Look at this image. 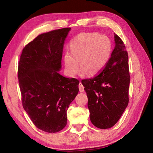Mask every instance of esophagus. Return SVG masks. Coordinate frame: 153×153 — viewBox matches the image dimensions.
I'll use <instances>...</instances> for the list:
<instances>
[{
  "label": "esophagus",
  "mask_w": 153,
  "mask_h": 153,
  "mask_svg": "<svg viewBox=\"0 0 153 153\" xmlns=\"http://www.w3.org/2000/svg\"><path fill=\"white\" fill-rule=\"evenodd\" d=\"M79 92H84V86H83V84H82L81 82H80L79 84Z\"/></svg>",
  "instance_id": "1"
}]
</instances>
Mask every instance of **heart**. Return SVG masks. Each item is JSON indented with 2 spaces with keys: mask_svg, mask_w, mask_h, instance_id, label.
<instances>
[{
  "mask_svg": "<svg viewBox=\"0 0 153 153\" xmlns=\"http://www.w3.org/2000/svg\"><path fill=\"white\" fill-rule=\"evenodd\" d=\"M71 53L64 55L65 67L69 76H74L79 69L89 76L102 70L110 58L112 44L109 38L97 33L83 32L77 35L70 42ZM80 64H79V61Z\"/></svg>",
  "mask_w": 153,
  "mask_h": 153,
  "instance_id": "obj_1",
  "label": "heart"
}]
</instances>
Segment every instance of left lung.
I'll return each mask as SVG.
<instances>
[{
    "label": "left lung",
    "instance_id": "left-lung-1",
    "mask_svg": "<svg viewBox=\"0 0 153 153\" xmlns=\"http://www.w3.org/2000/svg\"><path fill=\"white\" fill-rule=\"evenodd\" d=\"M114 36L115 47L105 67L95 77L82 80L90 121L100 129L115 125L129 102L128 54L122 40L115 33Z\"/></svg>",
    "mask_w": 153,
    "mask_h": 153
}]
</instances>
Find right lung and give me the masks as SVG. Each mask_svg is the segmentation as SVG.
<instances>
[{
  "instance_id": "obj_1",
  "label": "right lung",
  "mask_w": 153,
  "mask_h": 153,
  "mask_svg": "<svg viewBox=\"0 0 153 153\" xmlns=\"http://www.w3.org/2000/svg\"><path fill=\"white\" fill-rule=\"evenodd\" d=\"M70 27L41 33L25 45L18 63L22 105L36 128L48 133L67 125V111L79 81L58 73Z\"/></svg>"
}]
</instances>
